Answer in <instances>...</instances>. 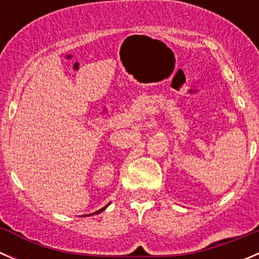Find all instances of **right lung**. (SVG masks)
I'll return each mask as SVG.
<instances>
[{
  "label": "right lung",
  "instance_id": "obj_1",
  "mask_svg": "<svg viewBox=\"0 0 259 259\" xmlns=\"http://www.w3.org/2000/svg\"><path fill=\"white\" fill-rule=\"evenodd\" d=\"M109 205H110V203H109L108 205H105V207H104V208H101V209H99V210L94 211V213H91V214H85V215H94V214H99V213H101V211H103V210H105L106 208L109 207ZM85 215H82V217H85Z\"/></svg>",
  "mask_w": 259,
  "mask_h": 259
}]
</instances>
